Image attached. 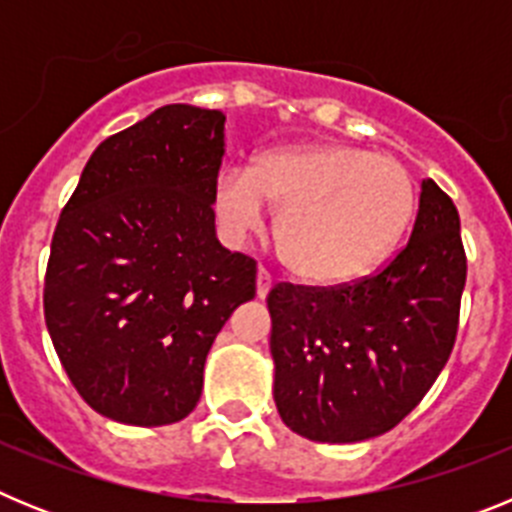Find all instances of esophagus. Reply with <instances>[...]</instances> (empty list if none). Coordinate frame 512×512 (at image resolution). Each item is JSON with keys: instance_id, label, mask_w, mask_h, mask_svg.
<instances>
[{"instance_id": "34e87169", "label": "esophagus", "mask_w": 512, "mask_h": 512, "mask_svg": "<svg viewBox=\"0 0 512 512\" xmlns=\"http://www.w3.org/2000/svg\"><path fill=\"white\" fill-rule=\"evenodd\" d=\"M269 289H271V274L266 269H259L256 271V297L264 300V297L269 295Z\"/></svg>"}]
</instances>
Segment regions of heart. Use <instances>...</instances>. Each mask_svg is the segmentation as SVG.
Masks as SVG:
<instances>
[{
    "label": "heart",
    "instance_id": "b5f03b06",
    "mask_svg": "<svg viewBox=\"0 0 512 512\" xmlns=\"http://www.w3.org/2000/svg\"><path fill=\"white\" fill-rule=\"evenodd\" d=\"M212 205L230 241L259 233L266 207L279 210L284 264L307 282L341 284L390 253L413 215L415 182L392 156L312 143L259 153L248 171H220Z\"/></svg>",
    "mask_w": 512,
    "mask_h": 512
}]
</instances>
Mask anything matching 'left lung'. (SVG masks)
Returning a JSON list of instances; mask_svg holds the SVG:
<instances>
[{"mask_svg":"<svg viewBox=\"0 0 512 512\" xmlns=\"http://www.w3.org/2000/svg\"><path fill=\"white\" fill-rule=\"evenodd\" d=\"M464 282L459 212L423 179L410 241L382 271L343 287L271 289L274 402L284 425L320 443L392 431L449 361Z\"/></svg>","mask_w":512,"mask_h":512,"instance_id":"obj_1","label":"left lung"}]
</instances>
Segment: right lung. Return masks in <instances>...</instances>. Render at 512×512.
Segmentation results:
<instances>
[{"instance_id":"obj_1","label":"right lung","mask_w":512,"mask_h":512,"mask_svg":"<svg viewBox=\"0 0 512 512\" xmlns=\"http://www.w3.org/2000/svg\"><path fill=\"white\" fill-rule=\"evenodd\" d=\"M225 115L166 104L97 146L63 207L45 325L89 408L125 425L187 418L217 333L256 295V261L215 235Z\"/></svg>"}]
</instances>
